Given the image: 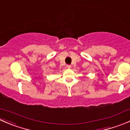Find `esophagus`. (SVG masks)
Segmentation results:
<instances>
[{"label": "esophagus", "mask_w": 130, "mask_h": 130, "mask_svg": "<svg viewBox=\"0 0 130 130\" xmlns=\"http://www.w3.org/2000/svg\"><path fill=\"white\" fill-rule=\"evenodd\" d=\"M71 65H67V67L68 68V69H70V68H71Z\"/></svg>", "instance_id": "obj_1"}]
</instances>
